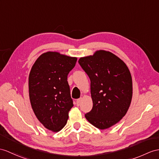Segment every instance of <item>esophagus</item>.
<instances>
[{
	"mask_svg": "<svg viewBox=\"0 0 159 159\" xmlns=\"http://www.w3.org/2000/svg\"><path fill=\"white\" fill-rule=\"evenodd\" d=\"M80 103H81V98L77 99V100H76V104H77V106H80Z\"/></svg>",
	"mask_w": 159,
	"mask_h": 159,
	"instance_id": "esophagus-1",
	"label": "esophagus"
}]
</instances>
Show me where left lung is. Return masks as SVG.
I'll use <instances>...</instances> for the list:
<instances>
[{
  "mask_svg": "<svg viewBox=\"0 0 159 159\" xmlns=\"http://www.w3.org/2000/svg\"><path fill=\"white\" fill-rule=\"evenodd\" d=\"M78 63L90 80L92 110L86 119L100 129L109 128L125 115L132 98V79L128 67L114 54L98 50Z\"/></svg>",
  "mask_w": 159,
  "mask_h": 159,
  "instance_id": "obj_1",
  "label": "left lung"
}]
</instances>
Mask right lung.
<instances>
[{
	"instance_id": "add662e5",
	"label": "right lung",
	"mask_w": 159,
	"mask_h": 159,
	"mask_svg": "<svg viewBox=\"0 0 159 159\" xmlns=\"http://www.w3.org/2000/svg\"><path fill=\"white\" fill-rule=\"evenodd\" d=\"M76 61V57L47 52L38 58L30 73L29 95L34 113L46 129L55 132L66 125L73 106L67 75Z\"/></svg>"
}]
</instances>
